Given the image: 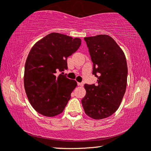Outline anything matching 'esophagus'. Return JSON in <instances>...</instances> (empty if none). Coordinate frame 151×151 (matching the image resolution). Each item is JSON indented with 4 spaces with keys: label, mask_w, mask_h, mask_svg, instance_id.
Listing matches in <instances>:
<instances>
[{
    "label": "esophagus",
    "mask_w": 151,
    "mask_h": 151,
    "mask_svg": "<svg viewBox=\"0 0 151 151\" xmlns=\"http://www.w3.org/2000/svg\"><path fill=\"white\" fill-rule=\"evenodd\" d=\"M78 86H83V83H78Z\"/></svg>",
    "instance_id": "esophagus-1"
}]
</instances>
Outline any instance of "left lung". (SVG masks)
Instances as JSON below:
<instances>
[{
    "mask_svg": "<svg viewBox=\"0 0 151 151\" xmlns=\"http://www.w3.org/2000/svg\"><path fill=\"white\" fill-rule=\"evenodd\" d=\"M96 85L85 84L86 93L82 99L85 113L94 119L111 116L121 104L127 88L128 68L123 51L106 35L85 37Z\"/></svg>",
    "mask_w": 151,
    "mask_h": 151,
    "instance_id": "obj_1",
    "label": "left lung"
}]
</instances>
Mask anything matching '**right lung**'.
<instances>
[{
  "instance_id": "obj_1",
  "label": "right lung",
  "mask_w": 151,
  "mask_h": 151,
  "mask_svg": "<svg viewBox=\"0 0 151 151\" xmlns=\"http://www.w3.org/2000/svg\"><path fill=\"white\" fill-rule=\"evenodd\" d=\"M81 45L79 38L52 32L31 48L25 63L24 85L30 104L39 113L52 117L64 111L77 83L56 73L67 70V58Z\"/></svg>"
}]
</instances>
